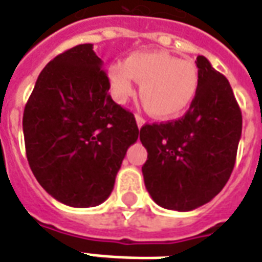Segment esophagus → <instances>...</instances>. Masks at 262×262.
<instances>
[{
	"instance_id": "esophagus-1",
	"label": "esophagus",
	"mask_w": 262,
	"mask_h": 262,
	"mask_svg": "<svg viewBox=\"0 0 262 262\" xmlns=\"http://www.w3.org/2000/svg\"><path fill=\"white\" fill-rule=\"evenodd\" d=\"M135 121H137V125H138V128H141L142 125H144V124H145V120H144V118H142L141 116H138V114L135 116Z\"/></svg>"
}]
</instances>
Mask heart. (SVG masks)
Masks as SVG:
<instances>
[{"instance_id": "obj_1", "label": "heart", "mask_w": 262, "mask_h": 262, "mask_svg": "<svg viewBox=\"0 0 262 262\" xmlns=\"http://www.w3.org/2000/svg\"><path fill=\"white\" fill-rule=\"evenodd\" d=\"M107 79L117 103H125L134 94V80L141 83V101L158 120L182 116L192 105L199 89L196 64L165 51L131 53L124 63L111 64Z\"/></svg>"}]
</instances>
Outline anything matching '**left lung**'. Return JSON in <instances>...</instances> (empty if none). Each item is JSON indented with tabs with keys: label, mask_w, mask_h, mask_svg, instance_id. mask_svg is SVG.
Wrapping results in <instances>:
<instances>
[{
	"label": "left lung",
	"mask_w": 262,
	"mask_h": 262,
	"mask_svg": "<svg viewBox=\"0 0 262 262\" xmlns=\"http://www.w3.org/2000/svg\"><path fill=\"white\" fill-rule=\"evenodd\" d=\"M199 89L186 114L145 124L148 152L142 175L148 193L164 209L190 211L220 193L233 172L243 117L229 80L198 56Z\"/></svg>",
	"instance_id": "left-lung-1"
}]
</instances>
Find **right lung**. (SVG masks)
I'll return each instance as SVG.
<instances>
[{"label": "right lung", "mask_w": 262, "mask_h": 262, "mask_svg": "<svg viewBox=\"0 0 262 262\" xmlns=\"http://www.w3.org/2000/svg\"><path fill=\"white\" fill-rule=\"evenodd\" d=\"M92 43L57 55L40 72L22 127L39 185L72 207L101 205L113 192L127 149L138 140L133 113L108 94Z\"/></svg>", "instance_id": "right-lung-1"}]
</instances>
